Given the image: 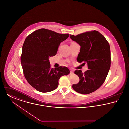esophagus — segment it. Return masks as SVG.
Masks as SVG:
<instances>
[{
	"mask_svg": "<svg viewBox=\"0 0 129 129\" xmlns=\"http://www.w3.org/2000/svg\"><path fill=\"white\" fill-rule=\"evenodd\" d=\"M74 74V72H73V70H71V71H70V75H72V74Z\"/></svg>",
	"mask_w": 129,
	"mask_h": 129,
	"instance_id": "34e87169",
	"label": "esophagus"
}]
</instances>
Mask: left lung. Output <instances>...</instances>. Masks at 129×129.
Segmentation results:
<instances>
[{
    "label": "left lung",
    "mask_w": 129,
    "mask_h": 129,
    "mask_svg": "<svg viewBox=\"0 0 129 129\" xmlns=\"http://www.w3.org/2000/svg\"><path fill=\"white\" fill-rule=\"evenodd\" d=\"M70 37L80 46L77 61L87 63L88 70L82 73L76 70L79 82L73 84V89L81 94H87L96 91L103 84L111 66L110 45L105 38L96 30L87 31ZM83 63V64H84Z\"/></svg>",
    "instance_id": "obj_1"
}]
</instances>
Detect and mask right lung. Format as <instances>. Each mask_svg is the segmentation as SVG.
I'll list each match as a JSON object with an SVG mask.
<instances>
[{
	"label": "right lung",
	"instance_id": "right-lung-1",
	"mask_svg": "<svg viewBox=\"0 0 129 129\" xmlns=\"http://www.w3.org/2000/svg\"><path fill=\"white\" fill-rule=\"evenodd\" d=\"M69 36V34L41 29L33 32L26 38L21 63L26 80L37 91L48 92L55 90L61 77L70 73L66 67L51 68L49 62V57L56 54L61 42Z\"/></svg>",
	"mask_w": 129,
	"mask_h": 129
}]
</instances>
